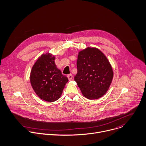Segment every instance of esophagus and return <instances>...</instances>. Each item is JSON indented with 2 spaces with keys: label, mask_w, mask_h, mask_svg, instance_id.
<instances>
[{
  "label": "esophagus",
  "mask_w": 146,
  "mask_h": 146,
  "mask_svg": "<svg viewBox=\"0 0 146 146\" xmlns=\"http://www.w3.org/2000/svg\"><path fill=\"white\" fill-rule=\"evenodd\" d=\"M67 77H68V79H69V80H71L72 79V78H73V76H72V74H69V75H67Z\"/></svg>",
  "instance_id": "1"
}]
</instances>
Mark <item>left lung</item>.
<instances>
[{"mask_svg": "<svg viewBox=\"0 0 146 146\" xmlns=\"http://www.w3.org/2000/svg\"><path fill=\"white\" fill-rule=\"evenodd\" d=\"M76 65L74 80L82 94L90 100L102 97L113 77L111 66L104 54L96 48H87L79 52Z\"/></svg>", "mask_w": 146, "mask_h": 146, "instance_id": "1", "label": "left lung"}]
</instances>
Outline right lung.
I'll return each instance as SVG.
<instances>
[{
    "instance_id": "1",
    "label": "right lung",
    "mask_w": 146,
    "mask_h": 146,
    "mask_svg": "<svg viewBox=\"0 0 146 146\" xmlns=\"http://www.w3.org/2000/svg\"><path fill=\"white\" fill-rule=\"evenodd\" d=\"M54 56L48 53L40 57L32 67L31 83L37 95L47 102L59 99L68 79L57 68Z\"/></svg>"
}]
</instances>
